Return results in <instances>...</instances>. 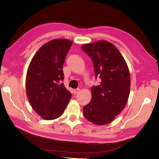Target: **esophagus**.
Listing matches in <instances>:
<instances>
[{
	"label": "esophagus",
	"instance_id": "obj_1",
	"mask_svg": "<svg viewBox=\"0 0 159 159\" xmlns=\"http://www.w3.org/2000/svg\"><path fill=\"white\" fill-rule=\"evenodd\" d=\"M79 92H80V89H74V93H75V94H77Z\"/></svg>",
	"mask_w": 159,
	"mask_h": 159
}]
</instances>
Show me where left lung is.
Masks as SVG:
<instances>
[{"label": "left lung", "instance_id": "1", "mask_svg": "<svg viewBox=\"0 0 159 159\" xmlns=\"http://www.w3.org/2000/svg\"><path fill=\"white\" fill-rule=\"evenodd\" d=\"M93 62L100 85L92 88V100L84 107L86 119L95 125L111 123L126 106L130 89V76L127 63L116 46L105 40L81 46Z\"/></svg>", "mask_w": 159, "mask_h": 159}]
</instances>
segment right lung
<instances>
[{"label": "right lung", "mask_w": 159, "mask_h": 159, "mask_svg": "<svg viewBox=\"0 0 159 159\" xmlns=\"http://www.w3.org/2000/svg\"><path fill=\"white\" fill-rule=\"evenodd\" d=\"M72 42L55 39L44 43L30 62L26 77V92L32 108L46 120L59 117L72 94L63 80V65Z\"/></svg>", "instance_id": "1"}]
</instances>
